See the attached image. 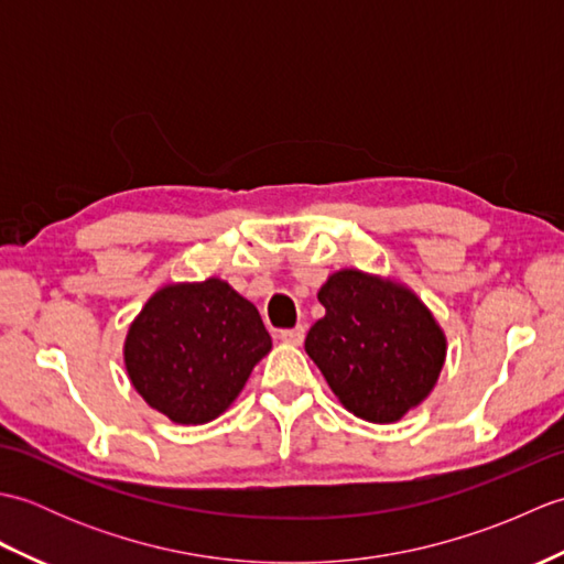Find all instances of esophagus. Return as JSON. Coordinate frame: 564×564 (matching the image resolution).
Returning <instances> with one entry per match:
<instances>
[{
  "label": "esophagus",
  "instance_id": "1",
  "mask_svg": "<svg viewBox=\"0 0 564 564\" xmlns=\"http://www.w3.org/2000/svg\"><path fill=\"white\" fill-rule=\"evenodd\" d=\"M281 341H285V344H291V346H301L303 344V339H305V327H293V329H281Z\"/></svg>",
  "mask_w": 564,
  "mask_h": 564
}]
</instances>
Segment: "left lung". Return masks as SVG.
Listing matches in <instances>:
<instances>
[{
  "mask_svg": "<svg viewBox=\"0 0 564 564\" xmlns=\"http://www.w3.org/2000/svg\"><path fill=\"white\" fill-rule=\"evenodd\" d=\"M317 301L327 313L310 327L305 351L346 410L392 424L434 390L446 337L410 289L344 269L329 275Z\"/></svg>",
  "mask_w": 564,
  "mask_h": 564,
  "instance_id": "obj_1",
  "label": "left lung"
}]
</instances>
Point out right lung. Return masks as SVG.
<instances>
[{
  "mask_svg": "<svg viewBox=\"0 0 564 564\" xmlns=\"http://www.w3.org/2000/svg\"><path fill=\"white\" fill-rule=\"evenodd\" d=\"M269 351L259 310L220 279L164 285L140 310L123 346L133 388L176 424L220 416Z\"/></svg>",
  "mask_w": 564,
  "mask_h": 564,
  "instance_id": "1",
  "label": "right lung"
}]
</instances>
